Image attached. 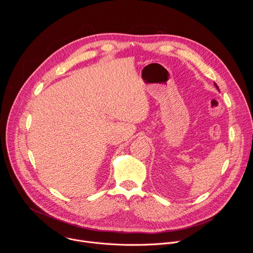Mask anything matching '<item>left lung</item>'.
Listing matches in <instances>:
<instances>
[{
	"instance_id": "left-lung-1",
	"label": "left lung",
	"mask_w": 253,
	"mask_h": 253,
	"mask_svg": "<svg viewBox=\"0 0 253 253\" xmlns=\"http://www.w3.org/2000/svg\"><path fill=\"white\" fill-rule=\"evenodd\" d=\"M214 86L216 87V89H218L219 90V88H218V86H217V84H216V83H214Z\"/></svg>"
}]
</instances>
